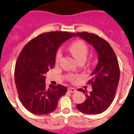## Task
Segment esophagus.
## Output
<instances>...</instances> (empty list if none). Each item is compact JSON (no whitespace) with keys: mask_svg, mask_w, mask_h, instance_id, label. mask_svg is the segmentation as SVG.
<instances>
[{"mask_svg":"<svg viewBox=\"0 0 134 134\" xmlns=\"http://www.w3.org/2000/svg\"><path fill=\"white\" fill-rule=\"evenodd\" d=\"M68 92H71V93H73V92H75L77 91L76 89L74 87H68Z\"/></svg>","mask_w":134,"mask_h":134,"instance_id":"obj_1","label":"esophagus"}]
</instances>
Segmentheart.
Listing matches in <instances>:
<instances>
[{"instance_id": "1", "label": "heart", "mask_w": 134, "mask_h": 134, "mask_svg": "<svg viewBox=\"0 0 134 134\" xmlns=\"http://www.w3.org/2000/svg\"><path fill=\"white\" fill-rule=\"evenodd\" d=\"M69 50L72 53V55L74 56L75 59L80 62H84L87 59L88 53H89V47L85 42L82 40H77L75 42H72L69 46ZM62 57V52L61 49H58L56 52L55 62L56 63H59L61 61ZM70 80L72 81L73 77H71Z\"/></svg>"}]
</instances>
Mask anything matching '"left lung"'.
Masks as SVG:
<instances>
[{
	"mask_svg": "<svg viewBox=\"0 0 134 134\" xmlns=\"http://www.w3.org/2000/svg\"><path fill=\"white\" fill-rule=\"evenodd\" d=\"M75 36L93 45L98 54V65L87 82L92 85V91L87 94L83 89L77 90L85 94L87 99L82 103L77 104V109L87 115L102 113L113 101L118 90L120 75L118 58L108 42L96 34L78 32Z\"/></svg>",
	"mask_w": 134,
	"mask_h": 134,
	"instance_id": "left-lung-1",
	"label": "left lung"
}]
</instances>
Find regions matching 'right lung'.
<instances>
[{
	"mask_svg": "<svg viewBox=\"0 0 134 134\" xmlns=\"http://www.w3.org/2000/svg\"><path fill=\"white\" fill-rule=\"evenodd\" d=\"M75 35L66 31L43 33L30 40L19 54L14 81L19 100L30 113L38 115L51 113L61 96L66 94L65 86L47 85L44 75L54 66L59 47Z\"/></svg>",
	"mask_w": 134,
	"mask_h": 134,
	"instance_id": "right-lung-1",
	"label": "right lung"
}]
</instances>
